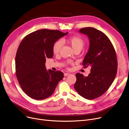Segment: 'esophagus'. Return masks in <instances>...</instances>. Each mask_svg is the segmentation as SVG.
I'll return each mask as SVG.
<instances>
[{
    "label": "esophagus",
    "instance_id": "obj_1",
    "mask_svg": "<svg viewBox=\"0 0 129 129\" xmlns=\"http://www.w3.org/2000/svg\"><path fill=\"white\" fill-rule=\"evenodd\" d=\"M64 75L65 76H68V75H70V73H65Z\"/></svg>",
    "mask_w": 129,
    "mask_h": 129
}]
</instances>
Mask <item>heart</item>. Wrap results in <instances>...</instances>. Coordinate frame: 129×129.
Here are the masks:
<instances>
[{"label":"heart","instance_id":"b5f03b06","mask_svg":"<svg viewBox=\"0 0 129 129\" xmlns=\"http://www.w3.org/2000/svg\"><path fill=\"white\" fill-rule=\"evenodd\" d=\"M63 42H67L74 50H81L83 47L85 42L84 40L80 37L74 36L69 39H62ZM62 46V42L60 40H58L53 44L52 51L54 54H56L59 53L61 47Z\"/></svg>","mask_w":129,"mask_h":129}]
</instances>
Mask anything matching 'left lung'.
Segmentation results:
<instances>
[{
	"label": "left lung",
	"mask_w": 129,
	"mask_h": 129,
	"mask_svg": "<svg viewBox=\"0 0 129 129\" xmlns=\"http://www.w3.org/2000/svg\"><path fill=\"white\" fill-rule=\"evenodd\" d=\"M79 32L86 35L89 40L83 64L85 67L90 66L91 70L86 77L76 74L74 88L81 96L91 100L103 94L113 83L117 72V55L110 40L103 32L87 27Z\"/></svg>",
	"instance_id": "8db88e82"
}]
</instances>
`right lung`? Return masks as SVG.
<instances>
[{
  "instance_id": "add662e5",
  "label": "right lung",
  "mask_w": 129,
  "mask_h": 129,
  "mask_svg": "<svg viewBox=\"0 0 129 129\" xmlns=\"http://www.w3.org/2000/svg\"><path fill=\"white\" fill-rule=\"evenodd\" d=\"M68 33L39 30L26 36L20 44L15 60L16 76L22 90L31 98L49 97L63 78L62 72L47 70L45 63L46 58L53 56V44Z\"/></svg>"
}]
</instances>
